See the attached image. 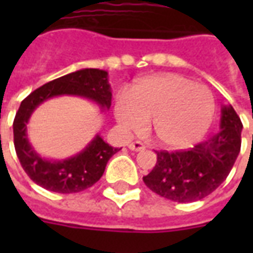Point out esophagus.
Here are the masks:
<instances>
[{"label": "esophagus", "mask_w": 253, "mask_h": 253, "mask_svg": "<svg viewBox=\"0 0 253 253\" xmlns=\"http://www.w3.org/2000/svg\"><path fill=\"white\" fill-rule=\"evenodd\" d=\"M128 149H131L134 152H138V150L145 149V143L141 142V141H134V142L128 143Z\"/></svg>", "instance_id": "1"}]
</instances>
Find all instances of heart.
I'll use <instances>...</instances> for the list:
<instances>
[{
    "label": "heart",
    "instance_id": "heart-1",
    "mask_svg": "<svg viewBox=\"0 0 253 253\" xmlns=\"http://www.w3.org/2000/svg\"><path fill=\"white\" fill-rule=\"evenodd\" d=\"M215 112L211 90L179 74L145 80L123 96L116 107L122 125L142 128L152 119L150 134L165 146L179 148L199 138Z\"/></svg>",
    "mask_w": 253,
    "mask_h": 253
}]
</instances>
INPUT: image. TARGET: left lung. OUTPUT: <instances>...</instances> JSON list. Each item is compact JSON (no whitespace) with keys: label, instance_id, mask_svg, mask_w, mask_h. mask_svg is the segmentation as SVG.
<instances>
[{"label":"left lung","instance_id":"left-lung-1","mask_svg":"<svg viewBox=\"0 0 253 253\" xmlns=\"http://www.w3.org/2000/svg\"><path fill=\"white\" fill-rule=\"evenodd\" d=\"M243 123L232 105L222 107L221 131L186 150H156L157 161L145 184L173 202H195L210 195L228 177L241 149Z\"/></svg>","mask_w":253,"mask_h":253}]
</instances>
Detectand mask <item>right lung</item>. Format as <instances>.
<instances>
[{"mask_svg":"<svg viewBox=\"0 0 253 253\" xmlns=\"http://www.w3.org/2000/svg\"><path fill=\"white\" fill-rule=\"evenodd\" d=\"M108 73L99 69H83L42 85L25 97L13 121V141L20 164L32 181L52 192L73 194L92 187L100 180L108 160L119 152L101 137L94 138L81 153L63 161L42 159L27 139V122L42 101L58 94H80L110 108L112 93Z\"/></svg>","mask_w":253,"mask_h":253,"instance_id":"add662e5","label":"right lung"}]
</instances>
